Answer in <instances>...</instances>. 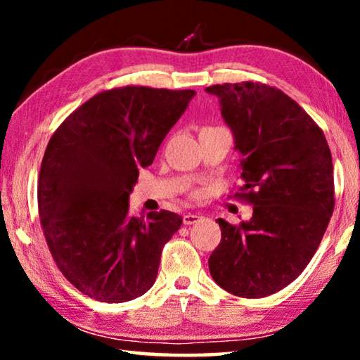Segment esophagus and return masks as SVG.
<instances>
[{
  "label": "esophagus",
  "instance_id": "obj_1",
  "mask_svg": "<svg viewBox=\"0 0 360 360\" xmlns=\"http://www.w3.org/2000/svg\"><path fill=\"white\" fill-rule=\"evenodd\" d=\"M200 219H202L200 214H191V212H188V214H184V217H182V222H184V225H192L195 222H198Z\"/></svg>",
  "mask_w": 360,
  "mask_h": 360
}]
</instances>
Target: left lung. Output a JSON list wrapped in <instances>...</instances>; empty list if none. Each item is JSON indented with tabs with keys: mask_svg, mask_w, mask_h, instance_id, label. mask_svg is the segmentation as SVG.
I'll use <instances>...</instances> for the list:
<instances>
[{
	"mask_svg": "<svg viewBox=\"0 0 360 360\" xmlns=\"http://www.w3.org/2000/svg\"><path fill=\"white\" fill-rule=\"evenodd\" d=\"M224 120L240 150L249 222L217 219L221 243L210 255L214 281L230 294H275L307 268L335 206L333 165L324 131L283 90L262 82L216 84Z\"/></svg>",
	"mask_w": 360,
	"mask_h": 360,
	"instance_id": "left-lung-1",
	"label": "left lung"
}]
</instances>
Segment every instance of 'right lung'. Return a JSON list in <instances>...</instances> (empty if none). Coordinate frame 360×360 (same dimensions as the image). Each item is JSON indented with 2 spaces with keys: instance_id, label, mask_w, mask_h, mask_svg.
<instances>
[{
  "instance_id": "obj_1",
  "label": "right lung",
  "mask_w": 360,
  "mask_h": 360,
  "mask_svg": "<svg viewBox=\"0 0 360 360\" xmlns=\"http://www.w3.org/2000/svg\"><path fill=\"white\" fill-rule=\"evenodd\" d=\"M193 95L105 90L53 131L38 179L41 227L58 270L84 295L122 303L155 283L162 249L182 219L165 210L133 216L129 197Z\"/></svg>"
}]
</instances>
